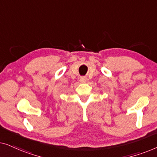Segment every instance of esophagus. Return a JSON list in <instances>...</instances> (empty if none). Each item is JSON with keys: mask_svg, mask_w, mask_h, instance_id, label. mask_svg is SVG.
<instances>
[{"mask_svg": "<svg viewBox=\"0 0 157 157\" xmlns=\"http://www.w3.org/2000/svg\"><path fill=\"white\" fill-rule=\"evenodd\" d=\"M80 81H81V82L85 83L86 81V77H81Z\"/></svg>", "mask_w": 157, "mask_h": 157, "instance_id": "obj_1", "label": "esophagus"}]
</instances>
